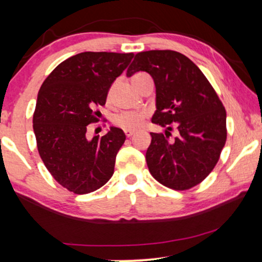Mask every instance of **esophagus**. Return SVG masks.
Segmentation results:
<instances>
[{
  "label": "esophagus",
  "mask_w": 262,
  "mask_h": 262,
  "mask_svg": "<svg viewBox=\"0 0 262 262\" xmlns=\"http://www.w3.org/2000/svg\"><path fill=\"white\" fill-rule=\"evenodd\" d=\"M124 133H125V135H127V137L129 138V137H132V135L134 134V130H130V129H125Z\"/></svg>",
  "instance_id": "1"
}]
</instances>
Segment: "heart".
<instances>
[{
	"instance_id": "1",
	"label": "heart",
	"mask_w": 262,
	"mask_h": 262,
	"mask_svg": "<svg viewBox=\"0 0 262 262\" xmlns=\"http://www.w3.org/2000/svg\"><path fill=\"white\" fill-rule=\"evenodd\" d=\"M138 75L141 74H137L134 75V77H137ZM144 118H145V114L141 112H123L118 116L114 117V124L118 125L123 129H137L139 128L143 123Z\"/></svg>"
}]
</instances>
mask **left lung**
I'll return each mask as SVG.
<instances>
[{
    "label": "left lung",
    "instance_id": "left-lung-1",
    "mask_svg": "<svg viewBox=\"0 0 262 262\" xmlns=\"http://www.w3.org/2000/svg\"><path fill=\"white\" fill-rule=\"evenodd\" d=\"M145 71L156 89L151 122L161 127L176 124L170 132L150 133L145 159L152 177L166 187L187 189L202 182L219 160L227 139V113L217 93L200 68L173 50L141 52L127 70L130 77ZM170 129L171 127H167Z\"/></svg>",
    "mask_w": 262,
    "mask_h": 262
}]
</instances>
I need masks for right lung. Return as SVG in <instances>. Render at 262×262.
Here are the masks:
<instances>
[{
    "mask_svg": "<svg viewBox=\"0 0 262 262\" xmlns=\"http://www.w3.org/2000/svg\"><path fill=\"white\" fill-rule=\"evenodd\" d=\"M134 54L85 52L66 59L39 90L33 129L41 160L62 187L77 194L101 188L114 172L118 150L125 140L121 128L87 139L93 108L106 104L114 80Z\"/></svg>",
    "mask_w": 262,
    "mask_h": 262,
    "instance_id": "add662e5",
    "label": "right lung"
}]
</instances>
